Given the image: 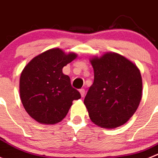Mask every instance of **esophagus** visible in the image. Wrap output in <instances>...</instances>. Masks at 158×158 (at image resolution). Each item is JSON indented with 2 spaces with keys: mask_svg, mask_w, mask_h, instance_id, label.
Returning <instances> with one entry per match:
<instances>
[{
  "mask_svg": "<svg viewBox=\"0 0 158 158\" xmlns=\"http://www.w3.org/2000/svg\"><path fill=\"white\" fill-rule=\"evenodd\" d=\"M79 92H80V94L82 97H84L85 95V89H83V88H82V89H79Z\"/></svg>",
  "mask_w": 158,
  "mask_h": 158,
  "instance_id": "esophagus-1",
  "label": "esophagus"
}]
</instances>
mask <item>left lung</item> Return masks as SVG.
<instances>
[{
    "instance_id": "left-lung-1",
    "label": "left lung",
    "mask_w": 158,
    "mask_h": 158,
    "mask_svg": "<svg viewBox=\"0 0 158 158\" xmlns=\"http://www.w3.org/2000/svg\"><path fill=\"white\" fill-rule=\"evenodd\" d=\"M94 79L84 99L95 124L114 128L124 124L137 110L142 98L143 81L133 63L115 52L90 60Z\"/></svg>"
}]
</instances>
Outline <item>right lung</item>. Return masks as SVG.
<instances>
[{"label":"right lung","instance_id":"add662e5","mask_svg":"<svg viewBox=\"0 0 158 158\" xmlns=\"http://www.w3.org/2000/svg\"><path fill=\"white\" fill-rule=\"evenodd\" d=\"M76 54L52 49L35 56L24 68L19 79L20 98L25 110L41 123L54 124L69 113L80 93L72 86L62 69Z\"/></svg>","mask_w":158,"mask_h":158}]
</instances>
